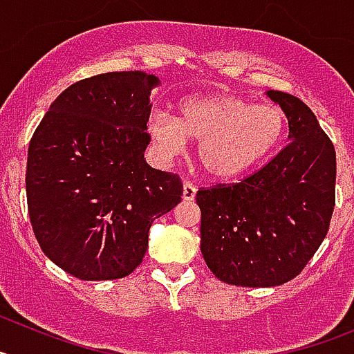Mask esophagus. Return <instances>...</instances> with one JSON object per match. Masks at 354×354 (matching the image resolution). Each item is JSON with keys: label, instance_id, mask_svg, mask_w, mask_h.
Returning a JSON list of instances; mask_svg holds the SVG:
<instances>
[{"label": "esophagus", "instance_id": "obj_1", "mask_svg": "<svg viewBox=\"0 0 354 354\" xmlns=\"http://www.w3.org/2000/svg\"><path fill=\"white\" fill-rule=\"evenodd\" d=\"M195 195H196V186L193 183H189V180H186L183 187V198L189 202V200L195 198Z\"/></svg>", "mask_w": 354, "mask_h": 354}]
</instances>
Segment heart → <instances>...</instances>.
Masks as SVG:
<instances>
[{"instance_id": "heart-1", "label": "heart", "mask_w": 354, "mask_h": 354, "mask_svg": "<svg viewBox=\"0 0 354 354\" xmlns=\"http://www.w3.org/2000/svg\"><path fill=\"white\" fill-rule=\"evenodd\" d=\"M149 134L162 156H179L187 138L198 142L205 170L232 179L257 167L282 142L287 117L274 104H253L228 93L186 97L177 104V118L156 111Z\"/></svg>"}]
</instances>
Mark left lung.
<instances>
[{
    "instance_id": "8db88e82",
    "label": "left lung",
    "mask_w": 354,
    "mask_h": 354,
    "mask_svg": "<svg viewBox=\"0 0 354 354\" xmlns=\"http://www.w3.org/2000/svg\"><path fill=\"white\" fill-rule=\"evenodd\" d=\"M289 140L257 171L232 184L200 187V250L228 286L274 287L298 277L330 228L335 207V147L312 109L278 90Z\"/></svg>"
}]
</instances>
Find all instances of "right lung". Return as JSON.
Segmentation results:
<instances>
[{"mask_svg": "<svg viewBox=\"0 0 354 354\" xmlns=\"http://www.w3.org/2000/svg\"><path fill=\"white\" fill-rule=\"evenodd\" d=\"M154 74L106 72L71 84L28 149L26 198L42 252L80 280L133 273L149 228L180 202L177 174L143 159Z\"/></svg>", "mask_w": 354, "mask_h": 354, "instance_id": "1", "label": "right lung"}]
</instances>
